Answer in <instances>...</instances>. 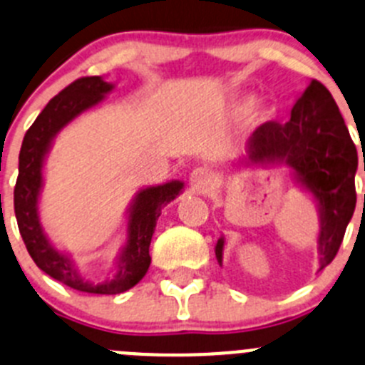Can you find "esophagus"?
<instances>
[{
  "instance_id": "esophagus-1",
  "label": "esophagus",
  "mask_w": 365,
  "mask_h": 365,
  "mask_svg": "<svg viewBox=\"0 0 365 365\" xmlns=\"http://www.w3.org/2000/svg\"><path fill=\"white\" fill-rule=\"evenodd\" d=\"M189 182L197 192H207L214 183V171L208 168H196L189 176Z\"/></svg>"
}]
</instances>
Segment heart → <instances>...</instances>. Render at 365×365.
<instances>
[{"instance_id":"1","label":"heart","mask_w":365,"mask_h":365,"mask_svg":"<svg viewBox=\"0 0 365 365\" xmlns=\"http://www.w3.org/2000/svg\"><path fill=\"white\" fill-rule=\"evenodd\" d=\"M230 112L232 115H242L246 114V121L250 126H260L267 123L269 119L274 115V107L265 100H255L250 96L237 98L230 105Z\"/></svg>"}]
</instances>
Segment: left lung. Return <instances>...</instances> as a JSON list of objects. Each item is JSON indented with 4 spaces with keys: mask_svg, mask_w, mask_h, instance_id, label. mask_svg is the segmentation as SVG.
<instances>
[{
    "mask_svg": "<svg viewBox=\"0 0 365 365\" xmlns=\"http://www.w3.org/2000/svg\"><path fill=\"white\" fill-rule=\"evenodd\" d=\"M240 165H287L296 183L314 197L319 212V269L337 255L356 205V148L337 103L321 81L312 80L285 125L265 123L246 144ZM225 237L215 244L222 265Z\"/></svg>",
    "mask_w": 365,
    "mask_h": 365,
    "instance_id": "8db88e82",
    "label": "left lung"
}]
</instances>
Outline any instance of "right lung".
<instances>
[{"instance_id":"add662e5","label":"right lung","mask_w":365,"mask_h":365,"mask_svg":"<svg viewBox=\"0 0 365 365\" xmlns=\"http://www.w3.org/2000/svg\"><path fill=\"white\" fill-rule=\"evenodd\" d=\"M112 88L114 83L105 78L85 76L73 81L46 105L23 139L19 176L14 189L17 226L37 267L60 284L88 294H119L143 280L151 264L150 244L162 207L175 200L183 189V182L171 180L162 185L140 189L135 194L128 208L126 242L115 260L114 277L100 284L83 278L73 258L49 242L38 217V197L44 185L42 168L51 150L53 139L73 119L98 107Z\"/></svg>"}]
</instances>
